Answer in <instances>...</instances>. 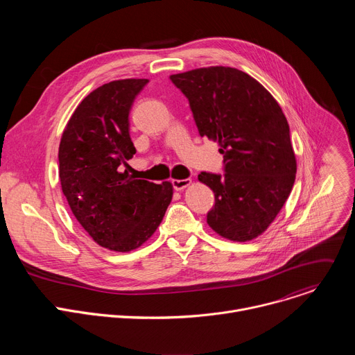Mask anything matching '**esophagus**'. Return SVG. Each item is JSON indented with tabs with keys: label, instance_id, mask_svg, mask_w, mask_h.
I'll list each match as a JSON object with an SVG mask.
<instances>
[{
	"label": "esophagus",
	"instance_id": "obj_1",
	"mask_svg": "<svg viewBox=\"0 0 355 355\" xmlns=\"http://www.w3.org/2000/svg\"><path fill=\"white\" fill-rule=\"evenodd\" d=\"M191 182H192L191 178H185V180H173V181H171V184H173V187H174L175 191H182L184 188H187L188 185H191Z\"/></svg>",
	"mask_w": 355,
	"mask_h": 355
}]
</instances>
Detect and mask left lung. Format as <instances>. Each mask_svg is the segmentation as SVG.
Wrapping results in <instances>:
<instances>
[{
    "label": "left lung",
    "mask_w": 355,
    "mask_h": 355,
    "mask_svg": "<svg viewBox=\"0 0 355 355\" xmlns=\"http://www.w3.org/2000/svg\"><path fill=\"white\" fill-rule=\"evenodd\" d=\"M188 98L200 137L216 141L225 174L200 173L215 193L208 225L248 241L264 233L288 199L296 159L288 121L275 98L244 71L212 66L170 76Z\"/></svg>",
    "instance_id": "1"
}]
</instances>
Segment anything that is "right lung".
Here are the masks:
<instances>
[{"label":"right lung","instance_id":"right-lung-1","mask_svg":"<svg viewBox=\"0 0 355 355\" xmlns=\"http://www.w3.org/2000/svg\"><path fill=\"white\" fill-rule=\"evenodd\" d=\"M147 83L115 80L89 92L59 146V177L73 215L95 243L119 252L153 236L173 199L171 182L135 180L122 171L136 153L129 112Z\"/></svg>","mask_w":355,"mask_h":355}]
</instances>
